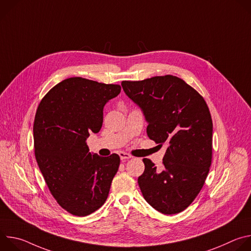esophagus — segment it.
<instances>
[{
	"label": "esophagus",
	"mask_w": 251,
	"mask_h": 251,
	"mask_svg": "<svg viewBox=\"0 0 251 251\" xmlns=\"http://www.w3.org/2000/svg\"><path fill=\"white\" fill-rule=\"evenodd\" d=\"M119 157H120L121 161L124 162V161H126V160H129V159L131 158V155L128 154V153H125V152H120V153H119Z\"/></svg>",
	"instance_id": "obj_1"
}]
</instances>
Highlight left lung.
Listing matches in <instances>:
<instances>
[{
    "label": "left lung",
    "instance_id": "obj_1",
    "mask_svg": "<svg viewBox=\"0 0 251 251\" xmlns=\"http://www.w3.org/2000/svg\"><path fill=\"white\" fill-rule=\"evenodd\" d=\"M148 121L147 134L166 144L163 168L143 159L138 184L147 202L164 214L186 209L201 192L211 164L212 120L203 97L174 75L121 83Z\"/></svg>",
    "mask_w": 251,
    "mask_h": 251
}]
</instances>
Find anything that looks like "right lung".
Returning <instances> with one entry per match:
<instances>
[{
	"instance_id": "right-lung-1",
	"label": "right lung",
	"mask_w": 251,
	"mask_h": 251,
	"mask_svg": "<svg viewBox=\"0 0 251 251\" xmlns=\"http://www.w3.org/2000/svg\"><path fill=\"white\" fill-rule=\"evenodd\" d=\"M120 91L119 84L70 77L39 104L33 122L35 160L52 197L74 216L85 217L102 206L118 171L117 154H91L85 141L91 132H99L104 105Z\"/></svg>"
}]
</instances>
